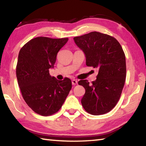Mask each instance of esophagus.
Segmentation results:
<instances>
[{"instance_id": "obj_1", "label": "esophagus", "mask_w": 146, "mask_h": 146, "mask_svg": "<svg viewBox=\"0 0 146 146\" xmlns=\"http://www.w3.org/2000/svg\"><path fill=\"white\" fill-rule=\"evenodd\" d=\"M78 84V81L76 80H75V79H73V80H72V84L73 85V86H75V85H76Z\"/></svg>"}]
</instances>
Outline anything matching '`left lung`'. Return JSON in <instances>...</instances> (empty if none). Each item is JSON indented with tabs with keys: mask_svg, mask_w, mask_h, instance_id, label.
I'll return each instance as SVG.
<instances>
[{
	"mask_svg": "<svg viewBox=\"0 0 146 146\" xmlns=\"http://www.w3.org/2000/svg\"><path fill=\"white\" fill-rule=\"evenodd\" d=\"M84 51L86 65L98 68L97 80L78 81L86 92L81 103L86 112L93 115L110 112L120 99L126 77L125 56L122 46L113 36L93 31L73 38Z\"/></svg>",
	"mask_w": 146,
	"mask_h": 146,
	"instance_id": "8db88e82",
	"label": "left lung"
}]
</instances>
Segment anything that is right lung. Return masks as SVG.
<instances>
[{
    "label": "right lung",
    "instance_id": "right-lung-1",
    "mask_svg": "<svg viewBox=\"0 0 146 146\" xmlns=\"http://www.w3.org/2000/svg\"><path fill=\"white\" fill-rule=\"evenodd\" d=\"M68 40L38 36L19 51L16 75L22 95L35 113L44 117L58 111L72 87L70 78L58 80L49 72Z\"/></svg>",
    "mask_w": 146,
    "mask_h": 146
}]
</instances>
